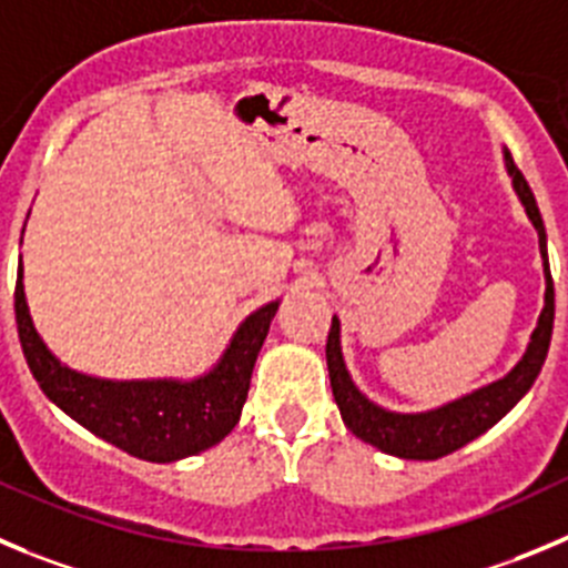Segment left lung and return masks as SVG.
Listing matches in <instances>:
<instances>
[{"instance_id": "8db88e82", "label": "left lung", "mask_w": 568, "mask_h": 568, "mask_svg": "<svg viewBox=\"0 0 568 568\" xmlns=\"http://www.w3.org/2000/svg\"><path fill=\"white\" fill-rule=\"evenodd\" d=\"M505 168L507 176L513 179V190H516L518 201L527 210V219L532 221L535 232H538L540 260H544V277H547V291H544V311L538 316L532 336H529L524 356L518 358L516 367L505 375V378L493 381V384L479 386V389L468 392V395L457 397L452 404H443L437 409L428 412H389L384 406L373 404L356 384L349 378L347 364L342 356V325L338 316H333L331 333H327V373H331L333 397L342 412V420L349 432L356 434L364 443L375 445L378 452L392 454L400 459H439L445 454H454L457 448L468 445L487 428H493L513 406L521 400L529 392V386L538 378L540 367L547 362L549 338H552V322H555V285L552 274H549V257H547V230H544V219H540L535 195L529 190L527 179L513 162L510 151L505 148Z\"/></svg>"}]
</instances>
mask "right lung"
I'll use <instances>...</instances> for the list:
<instances>
[{"label":"right lung","mask_w":568,"mask_h":568,"mask_svg":"<svg viewBox=\"0 0 568 568\" xmlns=\"http://www.w3.org/2000/svg\"><path fill=\"white\" fill-rule=\"evenodd\" d=\"M24 272L16 277L19 342L41 392L58 409L120 452L145 463H179L219 445L241 420L254 362L272 327L280 300L237 325L224 356L199 378L111 381L61 364L33 325L24 296Z\"/></svg>","instance_id":"1"}]
</instances>
